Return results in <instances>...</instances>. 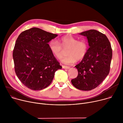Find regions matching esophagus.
I'll list each match as a JSON object with an SVG mask.
<instances>
[{
  "mask_svg": "<svg viewBox=\"0 0 123 123\" xmlns=\"http://www.w3.org/2000/svg\"><path fill=\"white\" fill-rule=\"evenodd\" d=\"M62 67L63 68H64V69H69L70 68L69 67H68V66H65V65H62Z\"/></svg>",
  "mask_w": 123,
  "mask_h": 123,
  "instance_id": "1",
  "label": "esophagus"
}]
</instances>
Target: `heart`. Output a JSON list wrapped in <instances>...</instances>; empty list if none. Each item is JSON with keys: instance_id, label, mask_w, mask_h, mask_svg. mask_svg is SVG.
I'll return each mask as SVG.
<instances>
[{"instance_id": "heart-1", "label": "heart", "mask_w": 123, "mask_h": 123, "mask_svg": "<svg viewBox=\"0 0 123 123\" xmlns=\"http://www.w3.org/2000/svg\"><path fill=\"white\" fill-rule=\"evenodd\" d=\"M49 49L54 56L58 59L62 58L68 51V56L62 59L65 63L72 64L76 61H80L86 56L88 45L84 40H78L73 36L68 35L62 37L59 42L52 40L49 43Z\"/></svg>"}]
</instances>
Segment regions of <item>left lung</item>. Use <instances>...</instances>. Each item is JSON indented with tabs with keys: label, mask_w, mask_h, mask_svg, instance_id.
Wrapping results in <instances>:
<instances>
[{
	"label": "left lung",
	"mask_w": 123,
	"mask_h": 123,
	"mask_svg": "<svg viewBox=\"0 0 123 123\" xmlns=\"http://www.w3.org/2000/svg\"><path fill=\"white\" fill-rule=\"evenodd\" d=\"M80 34L87 37L90 48L85 58L75 67L78 74L71 83L79 90L90 91L97 87L108 75L112 50L107 36L99 31L91 30Z\"/></svg>",
	"instance_id": "8db88e82"
}]
</instances>
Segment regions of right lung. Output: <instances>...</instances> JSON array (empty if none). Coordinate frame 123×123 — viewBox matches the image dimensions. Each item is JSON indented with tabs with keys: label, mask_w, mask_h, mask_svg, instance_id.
Segmentation results:
<instances>
[{
	"label": "right lung",
	"mask_w": 123,
	"mask_h": 123,
	"mask_svg": "<svg viewBox=\"0 0 123 123\" xmlns=\"http://www.w3.org/2000/svg\"><path fill=\"white\" fill-rule=\"evenodd\" d=\"M57 36L37 27L18 35L13 52L14 68L18 79L27 88L35 91L47 88L55 72L62 69L48 44Z\"/></svg>",
	"instance_id": "obj_1"
}]
</instances>
